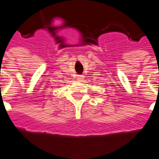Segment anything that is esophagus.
Segmentation results:
<instances>
[{
  "mask_svg": "<svg viewBox=\"0 0 159 159\" xmlns=\"http://www.w3.org/2000/svg\"><path fill=\"white\" fill-rule=\"evenodd\" d=\"M82 79H83V76L79 75L78 77H77V80H78V81H82Z\"/></svg>",
  "mask_w": 159,
  "mask_h": 159,
  "instance_id": "esophagus-1",
  "label": "esophagus"
}]
</instances>
